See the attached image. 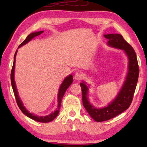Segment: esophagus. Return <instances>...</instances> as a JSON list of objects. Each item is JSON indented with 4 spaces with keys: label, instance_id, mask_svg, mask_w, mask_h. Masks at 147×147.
Here are the masks:
<instances>
[{
    "label": "esophagus",
    "instance_id": "obj_1",
    "mask_svg": "<svg viewBox=\"0 0 147 147\" xmlns=\"http://www.w3.org/2000/svg\"><path fill=\"white\" fill-rule=\"evenodd\" d=\"M82 74L80 72H77L74 76V78L75 80H80L82 79Z\"/></svg>",
    "mask_w": 147,
    "mask_h": 147
}]
</instances>
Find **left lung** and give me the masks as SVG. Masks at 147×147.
I'll list each match as a JSON object with an SVG mask.
<instances>
[{
	"mask_svg": "<svg viewBox=\"0 0 147 147\" xmlns=\"http://www.w3.org/2000/svg\"><path fill=\"white\" fill-rule=\"evenodd\" d=\"M104 36L109 39L108 43L109 46L123 49L125 52L129 60L128 73L117 96L108 106L103 108H96L89 103L88 98V88L84 82L80 84L82 93L83 105L89 115L96 122L105 121L115 117L130 107L133 100L139 73L136 52L132 47L124 40L122 35L109 34L104 35Z\"/></svg>",
	"mask_w": 147,
	"mask_h": 147,
	"instance_id": "1",
	"label": "left lung"
}]
</instances>
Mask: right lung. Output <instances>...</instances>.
Returning a JSON list of instances; mask_svg holds the SVG:
<instances>
[{
    "instance_id": "add662e5",
    "label": "right lung",
    "mask_w": 147,
    "mask_h": 147,
    "mask_svg": "<svg viewBox=\"0 0 147 147\" xmlns=\"http://www.w3.org/2000/svg\"><path fill=\"white\" fill-rule=\"evenodd\" d=\"M43 32V31H40V32H34V33H32L30 35H28L27 36V38L24 39V40L22 42V43L19 45V48L21 47V46L24 45L26 43H28V41L31 40L32 39H33L35 37L39 36L41 34H42ZM17 53V51H16V54L14 55V60H13V67H12V69L11 71V86L12 88H13V93L15 95V97H16V102L17 105H18L19 109H21L22 112H23L24 115H26L27 117H28L29 118H30L32 119H33L34 121H36L38 122H40V123H49V122H51L52 121H53L54 119H55L57 116H58L59 111V109H60V107L61 105V99L63 98V96L64 95L65 93L67 88L69 86H71V84H72L73 81V76L70 74V75L68 76L67 77H66V78L64 80L63 83L61 84V85L59 88V93H58V108L56 109V111H54V112L52 113L51 114H50L49 115H47L45 117H40V116H36L34 114H32L31 113H30L29 111H28L26 109V108H24L23 103H22V101L21 99H20L19 96L18 95V92H17L16 86V83H15V80H14V70H15V63H16V54Z\"/></svg>"
}]
</instances>
